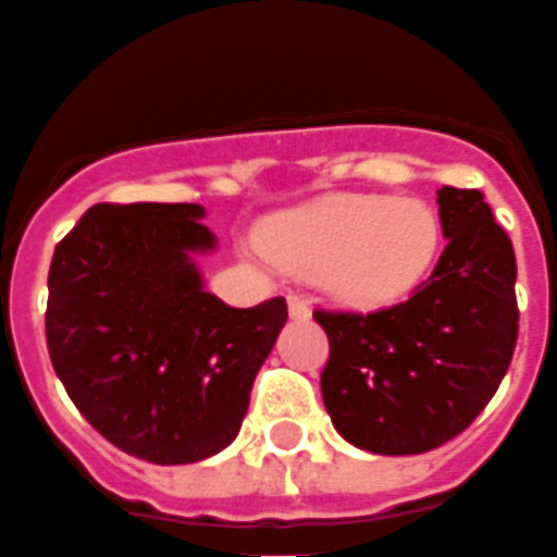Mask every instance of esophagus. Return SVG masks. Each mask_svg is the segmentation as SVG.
Returning a JSON list of instances; mask_svg holds the SVG:
<instances>
[{"instance_id":"1","label":"esophagus","mask_w":557,"mask_h":557,"mask_svg":"<svg viewBox=\"0 0 557 557\" xmlns=\"http://www.w3.org/2000/svg\"><path fill=\"white\" fill-rule=\"evenodd\" d=\"M289 315L292 319H310V304L301 295H289Z\"/></svg>"}]
</instances>
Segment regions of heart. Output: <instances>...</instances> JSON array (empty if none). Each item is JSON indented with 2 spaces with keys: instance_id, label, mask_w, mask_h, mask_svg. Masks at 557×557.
<instances>
[{
  "instance_id": "1",
  "label": "heart",
  "mask_w": 557,
  "mask_h": 557,
  "mask_svg": "<svg viewBox=\"0 0 557 557\" xmlns=\"http://www.w3.org/2000/svg\"><path fill=\"white\" fill-rule=\"evenodd\" d=\"M442 238L438 211L411 196H331L271 218L259 235L274 265L361 310L406 301L438 262Z\"/></svg>"
}]
</instances>
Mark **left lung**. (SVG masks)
<instances>
[{"mask_svg": "<svg viewBox=\"0 0 557 557\" xmlns=\"http://www.w3.org/2000/svg\"><path fill=\"white\" fill-rule=\"evenodd\" d=\"M447 238L432 277L379 313H325L322 399L337 432L382 456L426 454L466 430L510 367L516 256L480 190L442 187Z\"/></svg>", "mask_w": 557, "mask_h": 557, "instance_id": "1", "label": "left lung"}]
</instances>
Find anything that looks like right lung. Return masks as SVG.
<instances>
[{"instance_id": "obj_1", "label": "right lung", "mask_w": 557, "mask_h": 557, "mask_svg": "<svg viewBox=\"0 0 557 557\" xmlns=\"http://www.w3.org/2000/svg\"><path fill=\"white\" fill-rule=\"evenodd\" d=\"M196 202L91 206L55 244L47 349L79 414L119 450L187 466L235 442L286 301L247 310L206 289Z\"/></svg>"}]
</instances>
